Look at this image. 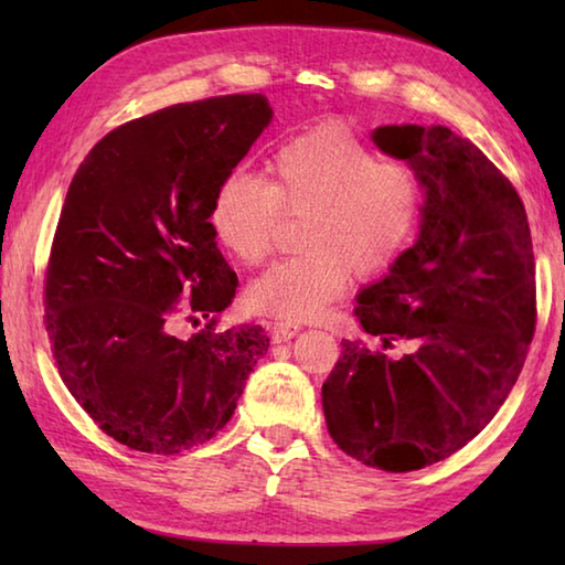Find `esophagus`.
<instances>
[{
  "label": "esophagus",
  "instance_id": "obj_1",
  "mask_svg": "<svg viewBox=\"0 0 565 565\" xmlns=\"http://www.w3.org/2000/svg\"><path fill=\"white\" fill-rule=\"evenodd\" d=\"M299 331H301L299 323H294V321H276L274 329H271V339H274L276 343H279V341H289V339H294Z\"/></svg>",
  "mask_w": 565,
  "mask_h": 565
}]
</instances>
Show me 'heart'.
<instances>
[{
    "label": "heart",
    "instance_id": "heart-1",
    "mask_svg": "<svg viewBox=\"0 0 565 565\" xmlns=\"http://www.w3.org/2000/svg\"><path fill=\"white\" fill-rule=\"evenodd\" d=\"M424 191L404 161H384L341 127L296 137L269 161V179L234 169L216 186L212 226L246 266L271 252L281 216H303L299 254L248 284L246 303L266 317H321L347 291L351 271L369 279L391 269L416 234Z\"/></svg>",
    "mask_w": 565,
    "mask_h": 565
}]
</instances>
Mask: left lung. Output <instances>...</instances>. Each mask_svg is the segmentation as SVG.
Returning <instances> with one entry per match:
<instances>
[{
  "mask_svg": "<svg viewBox=\"0 0 565 565\" xmlns=\"http://www.w3.org/2000/svg\"><path fill=\"white\" fill-rule=\"evenodd\" d=\"M426 202L418 242L359 294L356 319L388 359L343 341L321 386L343 454L388 473L444 461L483 431L519 379L535 331V262L521 196L493 161L448 127H379Z\"/></svg>",
  "mask_w": 565,
  "mask_h": 565,
  "instance_id": "left-lung-1",
  "label": "left lung"
}]
</instances>
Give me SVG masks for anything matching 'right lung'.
<instances>
[{
    "label": "right lung",
    "mask_w": 565,
    "mask_h": 565,
    "mask_svg": "<svg viewBox=\"0 0 565 565\" xmlns=\"http://www.w3.org/2000/svg\"><path fill=\"white\" fill-rule=\"evenodd\" d=\"M271 114L264 94L147 114L97 141L66 191L46 333L76 404L134 451L174 456L222 431L269 349L256 323L216 329L238 279L209 216ZM181 318L207 323L181 340Z\"/></svg>",
    "instance_id": "obj_1"
}]
</instances>
